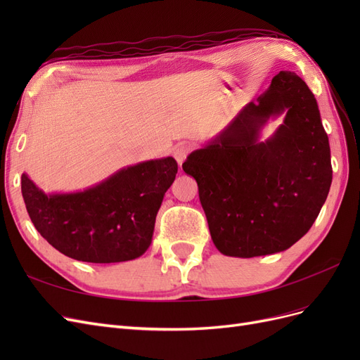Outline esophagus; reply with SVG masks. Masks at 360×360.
<instances>
[{
    "instance_id": "esophagus-1",
    "label": "esophagus",
    "mask_w": 360,
    "mask_h": 360,
    "mask_svg": "<svg viewBox=\"0 0 360 360\" xmlns=\"http://www.w3.org/2000/svg\"><path fill=\"white\" fill-rule=\"evenodd\" d=\"M191 146L188 143H181V144H177L176 147L172 148V155L174 158H176L179 165H181V163L184 162V159L188 158V155L191 153Z\"/></svg>"
}]
</instances>
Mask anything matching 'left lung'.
Wrapping results in <instances>:
<instances>
[{"mask_svg": "<svg viewBox=\"0 0 360 360\" xmlns=\"http://www.w3.org/2000/svg\"><path fill=\"white\" fill-rule=\"evenodd\" d=\"M283 123L260 139L269 119ZM183 171L197 180L214 246L252 258L288 249L309 231L332 184L329 138L300 76L281 70L255 102L192 151Z\"/></svg>", "mask_w": 360, "mask_h": 360, "instance_id": "8db88e82", "label": "left lung"}]
</instances>
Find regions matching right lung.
I'll return each mask as SVG.
<instances>
[{
    "label": "right lung",
    "instance_id": "1",
    "mask_svg": "<svg viewBox=\"0 0 360 360\" xmlns=\"http://www.w3.org/2000/svg\"><path fill=\"white\" fill-rule=\"evenodd\" d=\"M177 162L160 158L120 168L84 191L46 193L22 174V197L36 230L61 254L110 264L143 255L156 214L176 180Z\"/></svg>",
    "mask_w": 360,
    "mask_h": 360
}]
</instances>
